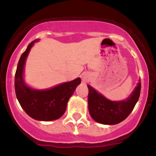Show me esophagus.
Instances as JSON below:
<instances>
[{
	"label": "esophagus",
	"instance_id": "obj_1",
	"mask_svg": "<svg viewBox=\"0 0 156 156\" xmlns=\"http://www.w3.org/2000/svg\"><path fill=\"white\" fill-rule=\"evenodd\" d=\"M81 78H82V81L83 83L88 82L89 80H90V76H89V75L87 73H83L81 75Z\"/></svg>",
	"mask_w": 156,
	"mask_h": 156
}]
</instances>
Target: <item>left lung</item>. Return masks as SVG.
<instances>
[{"label": "left lung", "instance_id": "left-lung-1", "mask_svg": "<svg viewBox=\"0 0 156 156\" xmlns=\"http://www.w3.org/2000/svg\"><path fill=\"white\" fill-rule=\"evenodd\" d=\"M88 108L94 120L99 123L114 125L124 120L130 114L137 102L140 93V83H137L128 98L120 101H112L87 85Z\"/></svg>", "mask_w": 156, "mask_h": 156}]
</instances>
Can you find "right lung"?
Wrapping results in <instances>:
<instances>
[{
    "mask_svg": "<svg viewBox=\"0 0 156 156\" xmlns=\"http://www.w3.org/2000/svg\"><path fill=\"white\" fill-rule=\"evenodd\" d=\"M36 41H32L22 54L15 76V90L22 108L31 118L41 121L57 119L64 114L69 99L81 83L80 78L56 86L51 89L37 90L25 84L23 78L25 62Z\"/></svg>",
    "mask_w": 156,
    "mask_h": 156,
    "instance_id": "add662e5",
    "label": "right lung"
}]
</instances>
